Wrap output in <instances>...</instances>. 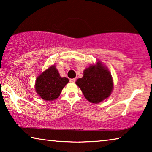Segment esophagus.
I'll return each instance as SVG.
<instances>
[{
  "label": "esophagus",
  "instance_id": "1",
  "mask_svg": "<svg viewBox=\"0 0 152 152\" xmlns=\"http://www.w3.org/2000/svg\"><path fill=\"white\" fill-rule=\"evenodd\" d=\"M75 81H76V79H75V78L70 79V82H72V83H75Z\"/></svg>",
  "mask_w": 152,
  "mask_h": 152
}]
</instances>
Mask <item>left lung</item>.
I'll list each match as a JSON object with an SVG mask.
<instances>
[{
    "label": "left lung",
    "instance_id": "left-lung-1",
    "mask_svg": "<svg viewBox=\"0 0 152 152\" xmlns=\"http://www.w3.org/2000/svg\"><path fill=\"white\" fill-rule=\"evenodd\" d=\"M85 98L93 104L107 99L113 89V80L107 66L101 61L91 64L83 72V77L76 81Z\"/></svg>",
    "mask_w": 152,
    "mask_h": 152
}]
</instances>
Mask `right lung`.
<instances>
[{
  "label": "right lung",
  "mask_w": 152,
  "mask_h": 152,
  "mask_svg": "<svg viewBox=\"0 0 152 152\" xmlns=\"http://www.w3.org/2000/svg\"><path fill=\"white\" fill-rule=\"evenodd\" d=\"M68 82V78L60 76L54 64L37 77L35 81V91L43 100L53 101L59 97L62 89Z\"/></svg>",
  "instance_id": "add662e5"
}]
</instances>
